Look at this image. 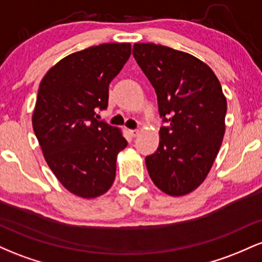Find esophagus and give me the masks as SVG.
<instances>
[{
    "mask_svg": "<svg viewBox=\"0 0 262 262\" xmlns=\"http://www.w3.org/2000/svg\"><path fill=\"white\" fill-rule=\"evenodd\" d=\"M129 134H130L133 138H135L139 135V130H138V129H132V130H129Z\"/></svg>",
    "mask_w": 262,
    "mask_h": 262,
    "instance_id": "1",
    "label": "esophagus"
}]
</instances>
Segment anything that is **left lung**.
Wrapping results in <instances>:
<instances>
[{
	"instance_id": "1",
	"label": "left lung",
	"mask_w": 262,
	"mask_h": 262,
	"mask_svg": "<svg viewBox=\"0 0 262 262\" xmlns=\"http://www.w3.org/2000/svg\"><path fill=\"white\" fill-rule=\"evenodd\" d=\"M133 55L158 96L159 148L145 158L155 186L169 196L191 193L206 180L225 133V98L206 62L154 43H135Z\"/></svg>"
}]
</instances>
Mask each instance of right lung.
Listing matches in <instances>:
<instances>
[{
    "instance_id": "right-lung-1",
    "label": "right lung",
    "mask_w": 262,
    "mask_h": 262,
    "mask_svg": "<svg viewBox=\"0 0 262 262\" xmlns=\"http://www.w3.org/2000/svg\"><path fill=\"white\" fill-rule=\"evenodd\" d=\"M129 43L87 48L45 74L32 116L48 166L69 192L82 198L106 193L127 140L119 128L96 119L108 106V86L130 56Z\"/></svg>"
}]
</instances>
